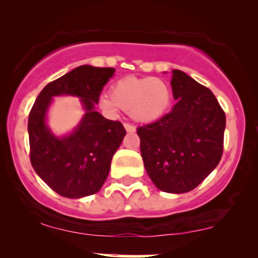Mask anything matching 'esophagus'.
<instances>
[{"mask_svg": "<svg viewBox=\"0 0 258 258\" xmlns=\"http://www.w3.org/2000/svg\"><path fill=\"white\" fill-rule=\"evenodd\" d=\"M123 126H125V128H126L127 132H135L136 131V127L133 126V125H131V123L125 122V123H123Z\"/></svg>", "mask_w": 258, "mask_h": 258, "instance_id": "obj_1", "label": "esophagus"}]
</instances>
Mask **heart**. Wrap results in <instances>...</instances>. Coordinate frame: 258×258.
<instances>
[{
  "mask_svg": "<svg viewBox=\"0 0 258 258\" xmlns=\"http://www.w3.org/2000/svg\"><path fill=\"white\" fill-rule=\"evenodd\" d=\"M110 94H103L99 104L116 114L121 108L139 122H152L164 115L171 102L166 82L155 78H125L115 82Z\"/></svg>",
  "mask_w": 258,
  "mask_h": 258,
  "instance_id": "heart-1",
  "label": "heart"
}]
</instances>
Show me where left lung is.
Returning <instances> with one entry per match:
<instances>
[{
    "label": "left lung",
    "mask_w": 258,
    "mask_h": 258,
    "mask_svg": "<svg viewBox=\"0 0 258 258\" xmlns=\"http://www.w3.org/2000/svg\"><path fill=\"white\" fill-rule=\"evenodd\" d=\"M172 110L141 126V154L150 179L160 190L182 194L209 176L223 153L226 114L205 86L172 70Z\"/></svg>",
    "instance_id": "1"
}]
</instances>
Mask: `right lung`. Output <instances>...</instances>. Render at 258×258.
<instances>
[{"mask_svg":"<svg viewBox=\"0 0 258 258\" xmlns=\"http://www.w3.org/2000/svg\"><path fill=\"white\" fill-rule=\"evenodd\" d=\"M112 68L81 65L49 82L32 105L28 131L34 170L55 193L70 199L92 195L102 188L112 155L126 135L120 121L94 110L100 92L114 75ZM54 95L82 98L86 114L72 135L55 138L45 125V114Z\"/></svg>","mask_w":258,"mask_h":258,"instance_id":"add662e5","label":"right lung"}]
</instances>
